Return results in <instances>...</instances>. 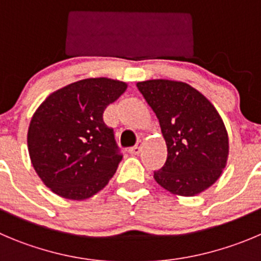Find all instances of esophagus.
<instances>
[{"label":"esophagus","instance_id":"esophagus-1","mask_svg":"<svg viewBox=\"0 0 261 261\" xmlns=\"http://www.w3.org/2000/svg\"><path fill=\"white\" fill-rule=\"evenodd\" d=\"M142 145H143L142 140H139V142L136 143V145H134V147H131L130 149H128V153L133 155L139 154V153H140V149H142Z\"/></svg>","mask_w":261,"mask_h":261}]
</instances>
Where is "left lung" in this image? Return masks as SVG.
Listing matches in <instances>:
<instances>
[{
  "instance_id": "1",
  "label": "left lung",
  "mask_w": 261,
  "mask_h": 261,
  "mask_svg": "<svg viewBox=\"0 0 261 261\" xmlns=\"http://www.w3.org/2000/svg\"><path fill=\"white\" fill-rule=\"evenodd\" d=\"M160 121L167 145L154 180L172 194L192 197L220 177L229 153L225 125L206 96L186 82L149 80L136 84Z\"/></svg>"
}]
</instances>
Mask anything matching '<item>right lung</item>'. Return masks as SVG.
Here are the masks:
<instances>
[{"mask_svg": "<svg viewBox=\"0 0 261 261\" xmlns=\"http://www.w3.org/2000/svg\"><path fill=\"white\" fill-rule=\"evenodd\" d=\"M127 89L122 81L86 79L48 95L28 128V152L47 188L68 199L101 191L122 160L113 128L103 121L107 107Z\"/></svg>", "mask_w": 261, "mask_h": 261, "instance_id": "right-lung-1", "label": "right lung"}]
</instances>
